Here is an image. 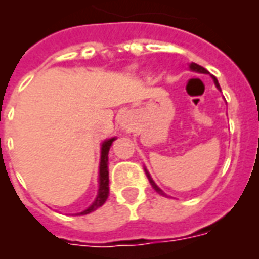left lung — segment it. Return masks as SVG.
Segmentation results:
<instances>
[{"label":"left lung","instance_id":"8db88e82","mask_svg":"<svg viewBox=\"0 0 259 259\" xmlns=\"http://www.w3.org/2000/svg\"><path fill=\"white\" fill-rule=\"evenodd\" d=\"M191 70H193V71H196V72H201V74H208V71L205 70L204 67H201V66H199V64H195V63H192V64H191ZM212 79H213V82H215V84H217V87L219 90H221V86H219V83H218V79L215 78V76H212ZM145 173H146V176H148V179H149V183H150V185H152V187H153V189L154 191H156V192L157 193H160V195H164V192H162L161 189L158 188L157 185L154 184V181L152 180V177H150V175L149 173H148V170L145 169Z\"/></svg>","mask_w":259,"mask_h":259}]
</instances>
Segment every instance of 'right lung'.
<instances>
[{
  "label": "right lung",
  "mask_w": 259,
  "mask_h": 259,
  "mask_svg": "<svg viewBox=\"0 0 259 259\" xmlns=\"http://www.w3.org/2000/svg\"><path fill=\"white\" fill-rule=\"evenodd\" d=\"M115 138H110L107 141L102 144V154H101V166H99V192L93 204L90 205L86 211L80 212V215H86V213L93 212L97 208H99L101 205L105 204V201L109 197V168H107V154H109V149L111 144Z\"/></svg>",
  "instance_id": "right-lung-1"
}]
</instances>
